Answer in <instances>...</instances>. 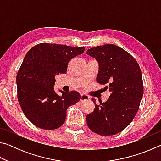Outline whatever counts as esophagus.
Listing matches in <instances>:
<instances>
[{"instance_id":"obj_1","label":"esophagus","mask_w":161,"mask_h":161,"mask_svg":"<svg viewBox=\"0 0 161 161\" xmlns=\"http://www.w3.org/2000/svg\"><path fill=\"white\" fill-rule=\"evenodd\" d=\"M89 97L87 96V95L84 94H81L80 95V101L81 102H83V101H86V100H88L89 99Z\"/></svg>"}]
</instances>
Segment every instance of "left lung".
<instances>
[{
  "label": "left lung",
  "mask_w": 161,
  "mask_h": 161,
  "mask_svg": "<svg viewBox=\"0 0 161 161\" xmlns=\"http://www.w3.org/2000/svg\"><path fill=\"white\" fill-rule=\"evenodd\" d=\"M86 54L99 63L97 81L107 84L109 99L95 104L93 112L86 117L92 131L101 136L121 132L131 123L143 95L141 71L136 59L124 49L113 44L90 48Z\"/></svg>",
  "instance_id": "obj_1"
}]
</instances>
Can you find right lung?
<instances>
[{
  "instance_id": "1",
  "label": "right lung",
  "mask_w": 161,
  "mask_h": 161,
  "mask_svg": "<svg viewBox=\"0 0 161 161\" xmlns=\"http://www.w3.org/2000/svg\"><path fill=\"white\" fill-rule=\"evenodd\" d=\"M84 50V47L40 43L26 54L16 77L18 99L24 114L35 126L46 130L58 129L64 123L67 108L80 101L77 91L59 90V96L54 86L56 75L65 74L70 59Z\"/></svg>"
}]
</instances>
